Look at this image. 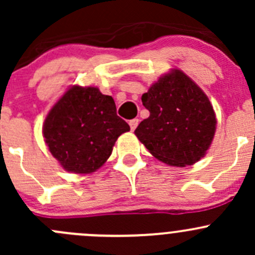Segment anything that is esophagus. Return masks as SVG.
Wrapping results in <instances>:
<instances>
[{
    "mask_svg": "<svg viewBox=\"0 0 255 255\" xmlns=\"http://www.w3.org/2000/svg\"><path fill=\"white\" fill-rule=\"evenodd\" d=\"M138 123H139V120L138 118H133V120L129 121V126H130V129L134 130L135 128H137Z\"/></svg>",
    "mask_w": 255,
    "mask_h": 255,
    "instance_id": "34e87169",
    "label": "esophagus"
}]
</instances>
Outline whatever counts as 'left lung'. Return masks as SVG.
Listing matches in <instances>:
<instances>
[{
    "instance_id": "left-lung-1",
    "label": "left lung",
    "mask_w": 255,
    "mask_h": 255,
    "mask_svg": "<svg viewBox=\"0 0 255 255\" xmlns=\"http://www.w3.org/2000/svg\"><path fill=\"white\" fill-rule=\"evenodd\" d=\"M150 112L134 130L158 160L173 166L192 165L205 155L216 130L210 100L182 71L161 76L142 96Z\"/></svg>"
}]
</instances>
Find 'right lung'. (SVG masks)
<instances>
[{
	"label": "right lung",
	"mask_w": 255,
	"mask_h": 255,
	"mask_svg": "<svg viewBox=\"0 0 255 255\" xmlns=\"http://www.w3.org/2000/svg\"><path fill=\"white\" fill-rule=\"evenodd\" d=\"M129 129L111 96L97 87L74 86L48 113L43 134L65 170L89 174L104 165L117 138Z\"/></svg>",
	"instance_id": "1"
}]
</instances>
